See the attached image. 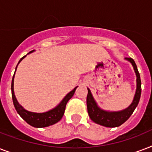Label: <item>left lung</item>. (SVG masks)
<instances>
[{
	"mask_svg": "<svg viewBox=\"0 0 152 152\" xmlns=\"http://www.w3.org/2000/svg\"><path fill=\"white\" fill-rule=\"evenodd\" d=\"M125 60H127L132 64L134 69L135 73L137 76V90L135 93L134 99L132 100L129 107L125 110L121 111H116V112H110L102 110L98 106L96 102L93 98L91 92L89 88H88V95H87V106H88V112L89 117L91 120L96 124L105 126V127H118L123 123L129 118L132 115L133 111L139 103L140 95H141V80L140 76L137 69V64L135 63L134 60L131 57H125Z\"/></svg>",
	"mask_w": 152,
	"mask_h": 152,
	"instance_id": "left-lung-1",
	"label": "left lung"
}]
</instances>
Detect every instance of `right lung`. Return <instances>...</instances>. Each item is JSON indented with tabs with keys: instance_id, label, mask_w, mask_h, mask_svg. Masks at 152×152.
I'll return each mask as SVG.
<instances>
[{
	"instance_id": "1",
	"label": "right lung",
	"mask_w": 152,
	"mask_h": 152,
	"mask_svg": "<svg viewBox=\"0 0 152 152\" xmlns=\"http://www.w3.org/2000/svg\"><path fill=\"white\" fill-rule=\"evenodd\" d=\"M34 50H32L29 53L34 52ZM27 53V54H29ZM27 55H25L24 57H23L20 60V63ZM18 63V64H19ZM17 64V66H18ZM17 66L15 67V70L17 69ZM14 76H15V73L13 75L12 80V86H11V89H12V101L14 106H15V110L17 111V113L20 114V116L23 119V120L29 124L30 125H31L33 127L35 128H44L52 125L55 123L58 122L62 118L63 115H64V110H65V106L70 99L73 96L74 93L76 91V89L77 87L74 88L73 90L71 91L69 94H67L65 95V97L62 99V101L57 105L55 108L52 109L50 110L45 112V113H34V112H30L28 110H26L20 103L18 102L17 99L15 96L14 94Z\"/></svg>"
}]
</instances>
